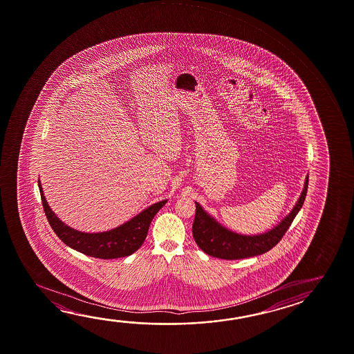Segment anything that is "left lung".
Returning <instances> with one entry per match:
<instances>
[{"label":"left lung","instance_id":"obj_1","mask_svg":"<svg viewBox=\"0 0 354 354\" xmlns=\"http://www.w3.org/2000/svg\"><path fill=\"white\" fill-rule=\"evenodd\" d=\"M307 185L308 175L305 179L301 195L297 198V203L290 211V214L285 216L281 222L272 227V230L252 236L233 232L222 226L220 222H217L214 217L203 209L200 203L195 201L196 214L192 225V236L195 238V242L206 254L227 261L243 259L269 252L280 242L296 214L301 209L306 197Z\"/></svg>","mask_w":354,"mask_h":354}]
</instances>
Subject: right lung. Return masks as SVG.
I'll return each mask as SVG.
<instances>
[{
	"instance_id": "1",
	"label": "right lung",
	"mask_w": 354,
	"mask_h": 354,
	"mask_svg": "<svg viewBox=\"0 0 354 354\" xmlns=\"http://www.w3.org/2000/svg\"><path fill=\"white\" fill-rule=\"evenodd\" d=\"M38 186L41 192L43 209L47 216L48 222L55 234L66 245H69L70 248L77 250L82 254L101 259H115L133 254L145 242L151 220L168 201L162 200L159 203H153L149 207L134 216L133 218L124 222L121 226L112 228L110 231L97 233L82 232L59 220L58 216L53 212L50 206L48 205L41 180H38Z\"/></svg>"
}]
</instances>
